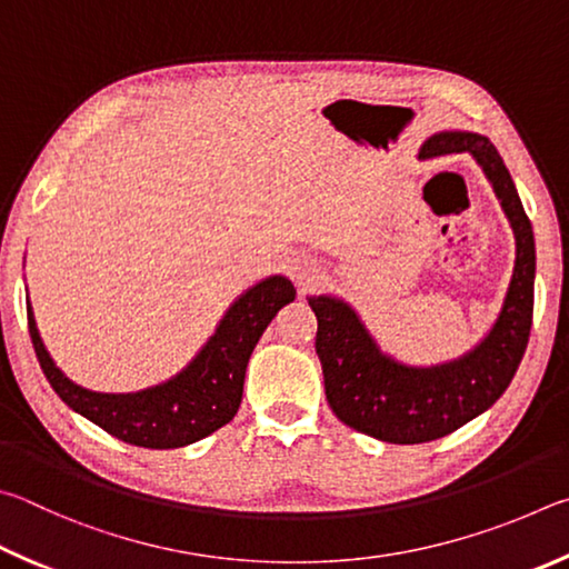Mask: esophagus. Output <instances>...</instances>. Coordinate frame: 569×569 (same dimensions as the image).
Returning <instances> with one entry per match:
<instances>
[{"mask_svg": "<svg viewBox=\"0 0 569 569\" xmlns=\"http://www.w3.org/2000/svg\"><path fill=\"white\" fill-rule=\"evenodd\" d=\"M315 272H317V269L312 267V262H307V259L295 257L290 262V277L302 287V290L315 282Z\"/></svg>", "mask_w": 569, "mask_h": 569, "instance_id": "1", "label": "esophagus"}]
</instances>
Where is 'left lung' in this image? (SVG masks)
I'll return each instance as SVG.
<instances>
[{"mask_svg":"<svg viewBox=\"0 0 569 569\" xmlns=\"http://www.w3.org/2000/svg\"><path fill=\"white\" fill-rule=\"evenodd\" d=\"M470 152L515 229L517 257L510 290L490 335L470 355L450 365H397L367 335L357 315L332 297H310L317 317L315 350L320 355L325 395L332 412L352 430L392 445H420L460 430L500 400L520 367L532 327L535 237L500 152L487 137L440 132L420 157Z\"/></svg>","mask_w":569,"mask_h":569,"instance_id":"left-lung-1","label":"left lung"}]
</instances>
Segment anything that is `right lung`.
Returning a JSON list of instances; mask_svg holds the SVG:
<instances>
[{
  "label": "right lung",
  "mask_w": 569,
  "mask_h": 569,
  "mask_svg": "<svg viewBox=\"0 0 569 569\" xmlns=\"http://www.w3.org/2000/svg\"><path fill=\"white\" fill-rule=\"evenodd\" d=\"M295 295V284L287 277L259 282L229 307L212 340L184 372L134 395H99L67 380L44 350L32 307H27V325L39 367L62 402L127 445L172 450L202 440L237 415L249 355L267 325Z\"/></svg>",
  "instance_id": "1"
}]
</instances>
